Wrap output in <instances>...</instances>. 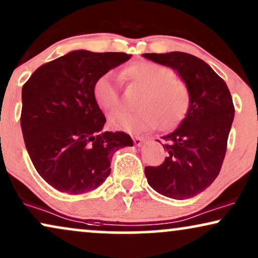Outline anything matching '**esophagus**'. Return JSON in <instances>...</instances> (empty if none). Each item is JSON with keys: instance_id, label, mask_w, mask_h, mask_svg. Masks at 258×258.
Here are the masks:
<instances>
[{"instance_id": "obj_1", "label": "esophagus", "mask_w": 258, "mask_h": 258, "mask_svg": "<svg viewBox=\"0 0 258 258\" xmlns=\"http://www.w3.org/2000/svg\"><path fill=\"white\" fill-rule=\"evenodd\" d=\"M144 138H143V137H140V136H133V143H135V144L137 145V146H140L143 144V143H144Z\"/></svg>"}]
</instances>
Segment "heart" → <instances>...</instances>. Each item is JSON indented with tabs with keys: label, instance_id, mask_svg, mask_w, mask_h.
I'll list each match as a JSON object with an SVG mask.
<instances>
[{
	"label": "heart",
	"instance_id": "obj_1",
	"mask_svg": "<svg viewBox=\"0 0 258 258\" xmlns=\"http://www.w3.org/2000/svg\"><path fill=\"white\" fill-rule=\"evenodd\" d=\"M122 77L142 88L137 97L135 112H115L109 116L110 126L128 132H143L161 125L169 130L178 125L190 107V90L174 71L149 59L127 64ZM94 100L106 112L120 106V94L112 73L101 74L93 84Z\"/></svg>",
	"mask_w": 258,
	"mask_h": 258
}]
</instances>
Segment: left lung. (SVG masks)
<instances>
[{
	"instance_id": "left-lung-1",
	"label": "left lung",
	"mask_w": 258,
	"mask_h": 258,
	"mask_svg": "<svg viewBox=\"0 0 258 258\" xmlns=\"http://www.w3.org/2000/svg\"><path fill=\"white\" fill-rule=\"evenodd\" d=\"M143 56L177 71L190 90L185 118L174 132L161 137L168 157L158 167H145L148 183L164 197L193 198L219 175L234 116L232 96L223 78L193 54L175 51Z\"/></svg>"
}]
</instances>
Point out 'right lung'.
Returning <instances> with one entry per match:
<instances>
[{"label":"right lung","mask_w":258,"mask_h":258,"mask_svg":"<svg viewBox=\"0 0 258 258\" xmlns=\"http://www.w3.org/2000/svg\"><path fill=\"white\" fill-rule=\"evenodd\" d=\"M130 57L73 51L42 64L22 87L26 149L38 174L57 190L96 189L110 174L113 153L133 146L127 133L103 131L106 118L93 96L96 77Z\"/></svg>","instance_id":"add662e5"}]
</instances>
